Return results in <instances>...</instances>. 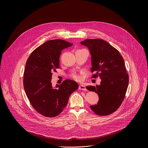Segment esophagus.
Segmentation results:
<instances>
[{"instance_id": "obj_1", "label": "esophagus", "mask_w": 148, "mask_h": 148, "mask_svg": "<svg viewBox=\"0 0 148 148\" xmlns=\"http://www.w3.org/2000/svg\"><path fill=\"white\" fill-rule=\"evenodd\" d=\"M79 89H80V90H86V87H85V86L84 84L79 85Z\"/></svg>"}]
</instances>
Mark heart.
Returning a JSON list of instances; mask_svg holds the SVG:
<instances>
[{
  "label": "heart",
  "instance_id": "heart-1",
  "mask_svg": "<svg viewBox=\"0 0 148 148\" xmlns=\"http://www.w3.org/2000/svg\"><path fill=\"white\" fill-rule=\"evenodd\" d=\"M72 77L74 79H75V80H79L80 79V76H79V75H77V74H73L72 75Z\"/></svg>",
  "mask_w": 148,
  "mask_h": 148
}]
</instances>
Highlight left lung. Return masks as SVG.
<instances>
[{"label":"left lung","mask_w":148,"mask_h":148,"mask_svg":"<svg viewBox=\"0 0 148 148\" xmlns=\"http://www.w3.org/2000/svg\"><path fill=\"white\" fill-rule=\"evenodd\" d=\"M89 50L92 77L99 76L100 84L86 88L98 94L97 104L90 106L97 115L106 116L115 112L123 103L129 84L124 60L120 52L103 39H86L80 42Z\"/></svg>","instance_id":"obj_1"}]
</instances>
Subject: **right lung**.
<instances>
[{
    "label": "right lung",
    "instance_id": "obj_1",
    "mask_svg": "<svg viewBox=\"0 0 148 148\" xmlns=\"http://www.w3.org/2000/svg\"><path fill=\"white\" fill-rule=\"evenodd\" d=\"M73 44L60 39L48 40L36 48L30 55L24 72L23 85L26 95L34 108L47 117L59 115L68 104L78 84L65 80L53 87L52 72L59 68L62 51Z\"/></svg>",
    "mask_w": 148,
    "mask_h": 148
}]
</instances>
